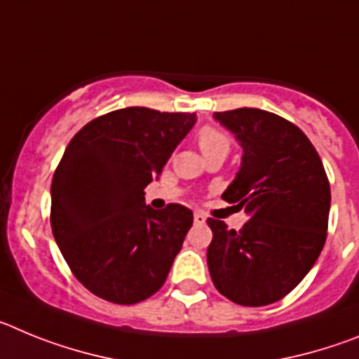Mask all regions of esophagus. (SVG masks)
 <instances>
[{
  "instance_id": "obj_1",
  "label": "esophagus",
  "mask_w": 359,
  "mask_h": 359,
  "mask_svg": "<svg viewBox=\"0 0 359 359\" xmlns=\"http://www.w3.org/2000/svg\"><path fill=\"white\" fill-rule=\"evenodd\" d=\"M194 223L196 224L207 223V215L203 214V212H194Z\"/></svg>"
}]
</instances>
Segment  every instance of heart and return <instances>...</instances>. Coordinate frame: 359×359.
I'll list each match as a JSON object with an SVG mask.
<instances>
[{
    "label": "heart",
    "instance_id": "obj_1",
    "mask_svg": "<svg viewBox=\"0 0 359 359\" xmlns=\"http://www.w3.org/2000/svg\"><path fill=\"white\" fill-rule=\"evenodd\" d=\"M198 142L203 154H208V152H226L228 154L230 151V140L214 128H203L198 135Z\"/></svg>",
    "mask_w": 359,
    "mask_h": 359
}]
</instances>
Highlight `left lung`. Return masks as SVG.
Wrapping results in <instances>:
<instances>
[{"instance_id":"left-lung-1","label":"left lung","mask_w":359,"mask_h":359,"mask_svg":"<svg viewBox=\"0 0 359 359\" xmlns=\"http://www.w3.org/2000/svg\"><path fill=\"white\" fill-rule=\"evenodd\" d=\"M243 147L223 199L244 208L239 231L208 217L212 282L239 306L273 304L302 282L327 237L331 189L318 152L282 116L255 107L214 113Z\"/></svg>"}]
</instances>
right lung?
<instances>
[{
  "instance_id": "obj_1",
  "label": "right lung",
  "mask_w": 359,
  "mask_h": 359,
  "mask_svg": "<svg viewBox=\"0 0 359 359\" xmlns=\"http://www.w3.org/2000/svg\"><path fill=\"white\" fill-rule=\"evenodd\" d=\"M194 113L149 107L111 111L73 136L52 182V231L82 286L131 306L156 293L182 250L194 215L170 203L145 205Z\"/></svg>"
}]
</instances>
